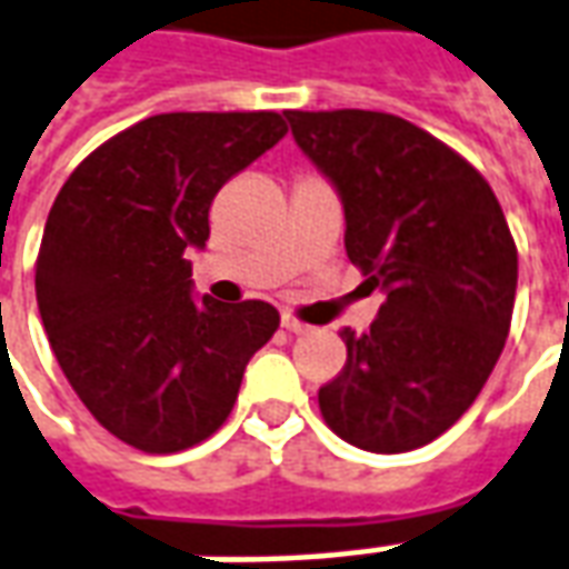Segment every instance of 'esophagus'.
Listing matches in <instances>:
<instances>
[{"label": "esophagus", "mask_w": 569, "mask_h": 569, "mask_svg": "<svg viewBox=\"0 0 569 569\" xmlns=\"http://www.w3.org/2000/svg\"><path fill=\"white\" fill-rule=\"evenodd\" d=\"M280 323H283V329H289V332H308V323H301L296 313H283Z\"/></svg>", "instance_id": "obj_1"}]
</instances>
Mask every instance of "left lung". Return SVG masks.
I'll return each instance as SVG.
<instances>
[{"label": "left lung", "instance_id": "left-lung-1", "mask_svg": "<svg viewBox=\"0 0 569 569\" xmlns=\"http://www.w3.org/2000/svg\"><path fill=\"white\" fill-rule=\"evenodd\" d=\"M286 119L345 202L351 264L385 289L369 332L341 329L323 422L360 450H419L462 419L506 348L518 249L502 206L471 162L395 113Z\"/></svg>", "mask_w": 569, "mask_h": 569}]
</instances>
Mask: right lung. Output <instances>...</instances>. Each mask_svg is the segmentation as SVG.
<instances>
[{
    "instance_id": "right-lung-1",
    "label": "right lung",
    "mask_w": 569,
    "mask_h": 569,
    "mask_svg": "<svg viewBox=\"0 0 569 569\" xmlns=\"http://www.w3.org/2000/svg\"><path fill=\"white\" fill-rule=\"evenodd\" d=\"M286 134L273 110L160 113L79 162L51 206L36 301L79 400L141 452H181L228 422L280 313L190 296L188 249L237 172Z\"/></svg>"
}]
</instances>
